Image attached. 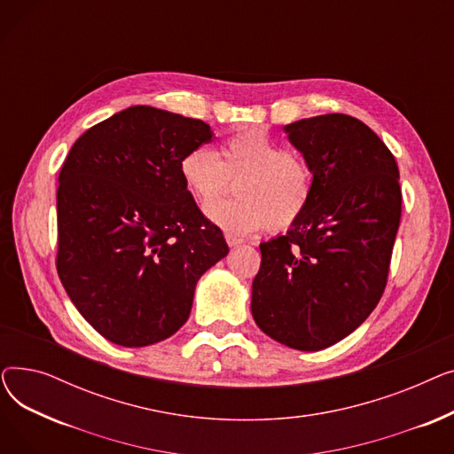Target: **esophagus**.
<instances>
[{
    "label": "esophagus",
    "instance_id": "esophagus-1",
    "mask_svg": "<svg viewBox=\"0 0 454 454\" xmlns=\"http://www.w3.org/2000/svg\"><path fill=\"white\" fill-rule=\"evenodd\" d=\"M224 237H226V243H228V247H230V248H235V247H239V245H241V239H237L235 235L226 233Z\"/></svg>",
    "mask_w": 454,
    "mask_h": 454
}]
</instances>
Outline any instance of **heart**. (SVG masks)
<instances>
[{"instance_id": "obj_1", "label": "heart", "mask_w": 454, "mask_h": 454, "mask_svg": "<svg viewBox=\"0 0 454 454\" xmlns=\"http://www.w3.org/2000/svg\"><path fill=\"white\" fill-rule=\"evenodd\" d=\"M180 176L204 207L225 194L230 179L242 180L237 201L206 211L209 221L230 235H248L267 224L276 231L287 230L305 213L313 193L305 161L261 132L228 137L221 158L206 147L189 151L180 161Z\"/></svg>"}]
</instances>
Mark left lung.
<instances>
[{
    "instance_id": "left-lung-1",
    "label": "left lung",
    "mask_w": 454,
    "mask_h": 454,
    "mask_svg": "<svg viewBox=\"0 0 454 454\" xmlns=\"http://www.w3.org/2000/svg\"><path fill=\"white\" fill-rule=\"evenodd\" d=\"M313 173L305 213L261 243L252 317L285 346L318 351L359 327L387 287L401 219L394 154L359 119L325 114L283 127Z\"/></svg>"
}]
</instances>
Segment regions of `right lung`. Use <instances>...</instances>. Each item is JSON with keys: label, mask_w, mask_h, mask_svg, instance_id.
<instances>
[{"label": "right lung", "mask_w": 454, "mask_h": 454, "mask_svg": "<svg viewBox=\"0 0 454 454\" xmlns=\"http://www.w3.org/2000/svg\"><path fill=\"white\" fill-rule=\"evenodd\" d=\"M211 137L200 119L139 105L88 129L62 165L59 278L117 346L175 335L197 281L230 252L180 176L182 158Z\"/></svg>", "instance_id": "obj_1"}]
</instances>
